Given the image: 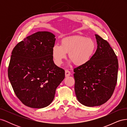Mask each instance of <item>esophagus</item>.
<instances>
[{"mask_svg": "<svg viewBox=\"0 0 127 127\" xmlns=\"http://www.w3.org/2000/svg\"><path fill=\"white\" fill-rule=\"evenodd\" d=\"M70 75V72L68 70H65V76L66 77H68Z\"/></svg>", "mask_w": 127, "mask_h": 127, "instance_id": "1", "label": "esophagus"}]
</instances>
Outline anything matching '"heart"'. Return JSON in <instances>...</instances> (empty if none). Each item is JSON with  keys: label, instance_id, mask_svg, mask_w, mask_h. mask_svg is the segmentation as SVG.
<instances>
[{"label": "heart", "instance_id": "b5f03b06", "mask_svg": "<svg viewBox=\"0 0 127 127\" xmlns=\"http://www.w3.org/2000/svg\"><path fill=\"white\" fill-rule=\"evenodd\" d=\"M96 50V44L93 39L80 35L64 38L61 45L55 44L52 48V56L57 66L62 64L68 53L69 58L77 66H82L92 59Z\"/></svg>", "mask_w": 127, "mask_h": 127}]
</instances>
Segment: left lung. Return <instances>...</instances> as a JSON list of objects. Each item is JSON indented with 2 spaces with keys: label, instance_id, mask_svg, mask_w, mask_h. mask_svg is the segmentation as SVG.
Masks as SVG:
<instances>
[{
  "label": "left lung",
  "instance_id": "8db88e82",
  "mask_svg": "<svg viewBox=\"0 0 127 127\" xmlns=\"http://www.w3.org/2000/svg\"><path fill=\"white\" fill-rule=\"evenodd\" d=\"M95 35L97 44L95 53L88 63L74 69L76 97L89 107L101 105L112 96L119 67L117 57L109 43Z\"/></svg>",
  "mask_w": 127,
  "mask_h": 127
}]
</instances>
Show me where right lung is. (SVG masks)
<instances>
[{"mask_svg": "<svg viewBox=\"0 0 127 127\" xmlns=\"http://www.w3.org/2000/svg\"><path fill=\"white\" fill-rule=\"evenodd\" d=\"M55 35L37 32L13 49L8 69V78L18 99L26 106L41 109L53 100L64 70L55 64L52 48Z\"/></svg>", "mask_w": 127, "mask_h": 127, "instance_id": "obj_1", "label": "right lung"}]
</instances>
